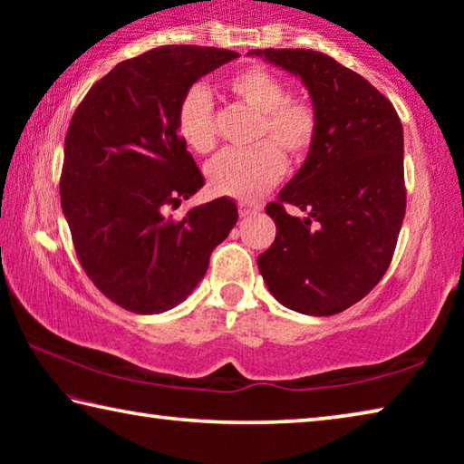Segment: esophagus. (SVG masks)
Here are the masks:
<instances>
[{"label":"esophagus","mask_w":464,"mask_h":464,"mask_svg":"<svg viewBox=\"0 0 464 464\" xmlns=\"http://www.w3.org/2000/svg\"><path fill=\"white\" fill-rule=\"evenodd\" d=\"M257 213V207H254V204H247V202H239V217H251Z\"/></svg>","instance_id":"34e87169"}]
</instances>
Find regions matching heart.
<instances>
[{
    "label": "heart",
    "mask_w": 464,
    "mask_h": 464,
    "mask_svg": "<svg viewBox=\"0 0 464 464\" xmlns=\"http://www.w3.org/2000/svg\"><path fill=\"white\" fill-rule=\"evenodd\" d=\"M237 104L256 112L249 149L225 151L207 166L208 188L218 196L251 200L278 182L286 163L298 166L313 151L319 132V114L309 98L286 93L280 75L262 65H247L225 83ZM176 127L194 153L207 155L217 147V119L210 93L202 85L184 93Z\"/></svg>",
    "instance_id": "1"
}]
</instances>
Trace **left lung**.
<instances>
[{
  "mask_svg": "<svg viewBox=\"0 0 464 464\" xmlns=\"http://www.w3.org/2000/svg\"><path fill=\"white\" fill-rule=\"evenodd\" d=\"M249 54L301 77L319 114L315 147L266 207L276 239L257 268L285 307L335 315L379 285L395 254L407 202L401 121L374 85L324 53ZM290 206L305 217L288 216Z\"/></svg>",
  "mask_w": 464,
  "mask_h": 464,
  "instance_id": "left-lung-1",
  "label": "left lung"
}]
</instances>
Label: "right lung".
Masks as SVG:
<instances>
[{"label":"right lung","mask_w":464,"mask_h":464,"mask_svg":"<svg viewBox=\"0 0 464 464\" xmlns=\"http://www.w3.org/2000/svg\"><path fill=\"white\" fill-rule=\"evenodd\" d=\"M237 57L215 46L151 49L93 83L69 122L59 192L77 260L102 295L130 313L182 303L237 223L225 196L182 218L169 215L204 186L176 127L179 102Z\"/></svg>","instance_id":"obj_1"}]
</instances>
